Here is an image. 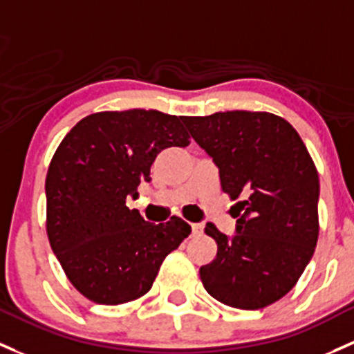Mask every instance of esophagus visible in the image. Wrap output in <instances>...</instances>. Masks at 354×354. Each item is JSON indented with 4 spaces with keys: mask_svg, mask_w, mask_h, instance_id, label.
Masks as SVG:
<instances>
[{
    "mask_svg": "<svg viewBox=\"0 0 354 354\" xmlns=\"http://www.w3.org/2000/svg\"><path fill=\"white\" fill-rule=\"evenodd\" d=\"M192 234L193 236H200V234H203V225L202 224H192Z\"/></svg>",
    "mask_w": 354,
    "mask_h": 354,
    "instance_id": "34e87169",
    "label": "esophagus"
}]
</instances>
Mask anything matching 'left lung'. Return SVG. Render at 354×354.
I'll return each mask as SVG.
<instances>
[{
  "label": "left lung",
  "mask_w": 354,
  "mask_h": 354,
  "mask_svg": "<svg viewBox=\"0 0 354 354\" xmlns=\"http://www.w3.org/2000/svg\"><path fill=\"white\" fill-rule=\"evenodd\" d=\"M183 122L218 167L224 193L239 198L232 236L205 227L217 256L200 268L203 286L243 310L277 302L317 244L319 176L307 147L288 122L266 111H218Z\"/></svg>",
  "instance_id": "obj_1"
}]
</instances>
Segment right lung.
Wrapping results in <instances>:
<instances>
[{
    "label": "right lung",
    "instance_id": "obj_1",
    "mask_svg": "<svg viewBox=\"0 0 354 354\" xmlns=\"http://www.w3.org/2000/svg\"><path fill=\"white\" fill-rule=\"evenodd\" d=\"M188 144L183 117L133 109L88 115L57 147L46 180L47 236L86 299L118 305L142 297L192 232L180 217L156 225L125 205L151 181L159 152Z\"/></svg>",
    "mask_w": 354,
    "mask_h": 354
}]
</instances>
